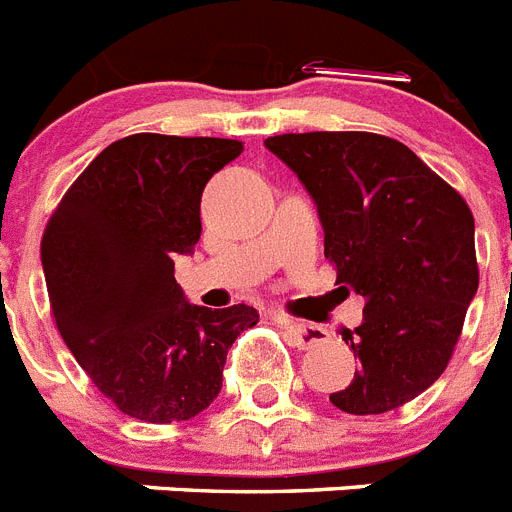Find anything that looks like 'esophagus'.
I'll list each match as a JSON object with an SVG mask.
<instances>
[{"label":"esophagus","instance_id":"34e87169","mask_svg":"<svg viewBox=\"0 0 512 512\" xmlns=\"http://www.w3.org/2000/svg\"><path fill=\"white\" fill-rule=\"evenodd\" d=\"M287 336L292 339V344L300 349L318 347L329 339V331L321 329V326H310V323H285Z\"/></svg>","mask_w":512,"mask_h":512}]
</instances>
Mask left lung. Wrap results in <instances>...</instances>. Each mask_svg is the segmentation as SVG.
<instances>
[{
  "instance_id": "left-lung-1",
  "label": "left lung",
  "mask_w": 512,
  "mask_h": 512,
  "mask_svg": "<svg viewBox=\"0 0 512 512\" xmlns=\"http://www.w3.org/2000/svg\"><path fill=\"white\" fill-rule=\"evenodd\" d=\"M264 144L313 196L336 285L365 298L362 323L342 334L362 368L331 404L347 414L399 409L448 368L479 287L469 204L406 144L373 131Z\"/></svg>"
}]
</instances>
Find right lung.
<instances>
[{"instance_id":"right-lung-1","label":"right lung","mask_w":512,"mask_h":512,"mask_svg":"<svg viewBox=\"0 0 512 512\" xmlns=\"http://www.w3.org/2000/svg\"><path fill=\"white\" fill-rule=\"evenodd\" d=\"M243 152L238 139L131 134L108 144L61 196L41 240L61 339L116 409L186 422L222 388L227 349L253 329L251 305H191L176 253L202 235V191Z\"/></svg>"}]
</instances>
